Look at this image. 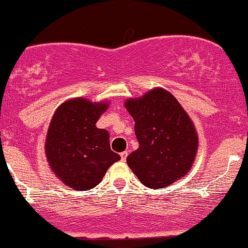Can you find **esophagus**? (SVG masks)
<instances>
[{
	"label": "esophagus",
	"instance_id": "esophagus-1",
	"mask_svg": "<svg viewBox=\"0 0 248 248\" xmlns=\"http://www.w3.org/2000/svg\"><path fill=\"white\" fill-rule=\"evenodd\" d=\"M127 156H128V152H127V151L121 152V159H122V161H126Z\"/></svg>",
	"mask_w": 248,
	"mask_h": 248
}]
</instances>
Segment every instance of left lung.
I'll return each instance as SVG.
<instances>
[{
	"label": "left lung",
	"instance_id": "left-lung-1",
	"mask_svg": "<svg viewBox=\"0 0 248 248\" xmlns=\"http://www.w3.org/2000/svg\"><path fill=\"white\" fill-rule=\"evenodd\" d=\"M134 120L139 147L127 164L149 188H166L188 172L198 150V134L177 99L162 87L124 103Z\"/></svg>",
	"mask_w": 248,
	"mask_h": 248
}]
</instances>
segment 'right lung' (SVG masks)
<instances>
[{
  "label": "right lung",
  "mask_w": 248,
  "mask_h": 248,
  "mask_svg": "<svg viewBox=\"0 0 248 248\" xmlns=\"http://www.w3.org/2000/svg\"><path fill=\"white\" fill-rule=\"evenodd\" d=\"M108 102L69 99L55 111L46 139V155L54 174L69 188L89 191L102 181L121 157L111 151L109 133L96 127Z\"/></svg>",
  "instance_id": "obj_1"
}]
</instances>
